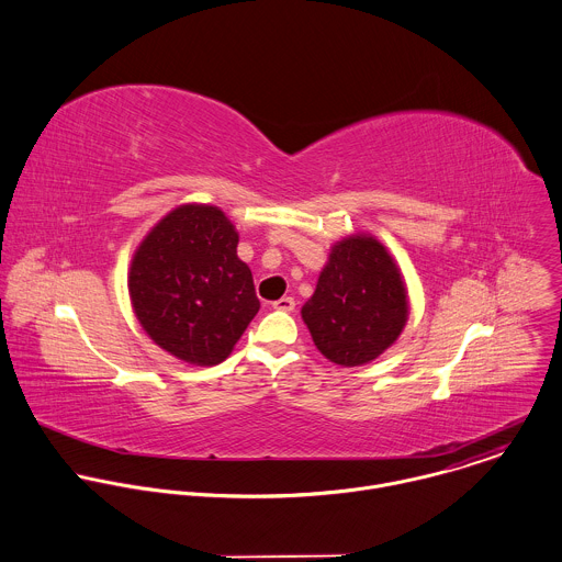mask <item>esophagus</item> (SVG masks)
<instances>
[{"label": "esophagus", "mask_w": 562, "mask_h": 562, "mask_svg": "<svg viewBox=\"0 0 562 562\" xmlns=\"http://www.w3.org/2000/svg\"><path fill=\"white\" fill-rule=\"evenodd\" d=\"M273 308L276 311H284V313H291L295 308V300L293 297H280L273 302Z\"/></svg>", "instance_id": "esophagus-1"}]
</instances>
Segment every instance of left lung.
I'll return each instance as SVG.
<instances>
[{"instance_id":"1","label":"left lung","mask_w":562,"mask_h":562,"mask_svg":"<svg viewBox=\"0 0 562 562\" xmlns=\"http://www.w3.org/2000/svg\"><path fill=\"white\" fill-rule=\"evenodd\" d=\"M302 319L317 350L337 366L381 357L409 319L407 284L387 247L372 234L337 240Z\"/></svg>"}]
</instances>
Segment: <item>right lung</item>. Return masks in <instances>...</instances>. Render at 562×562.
<instances>
[{
    "mask_svg": "<svg viewBox=\"0 0 562 562\" xmlns=\"http://www.w3.org/2000/svg\"><path fill=\"white\" fill-rule=\"evenodd\" d=\"M238 232L216 205L170 210L137 245L128 295L144 333L192 366L225 361L260 302L238 258Z\"/></svg>",
    "mask_w": 562,
    "mask_h": 562,
    "instance_id": "add662e5",
    "label": "right lung"
}]
</instances>
